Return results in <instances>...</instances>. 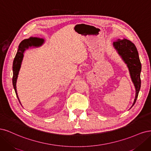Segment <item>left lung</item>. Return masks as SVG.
Returning a JSON list of instances; mask_svg holds the SVG:
<instances>
[{
  "mask_svg": "<svg viewBox=\"0 0 151 151\" xmlns=\"http://www.w3.org/2000/svg\"><path fill=\"white\" fill-rule=\"evenodd\" d=\"M114 46L127 64L130 71L131 78L134 84L136 93L132 105V106H134L137 100L141 85V63L139 60L137 50L134 43L126 39L118 40L116 41H115L114 42Z\"/></svg>",
  "mask_w": 151,
  "mask_h": 151,
  "instance_id": "8db88e82",
  "label": "left lung"
}]
</instances>
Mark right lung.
<instances>
[{
    "mask_svg": "<svg viewBox=\"0 0 151 151\" xmlns=\"http://www.w3.org/2000/svg\"><path fill=\"white\" fill-rule=\"evenodd\" d=\"M44 42V40L42 39L36 38V37H31L28 40H23L19 46V49L16 53V55L14 58V60L13 61V65H12V70H13V77H12V84L14 90H15L16 96L19 101V97L17 93L16 90V81L17 76L19 73V71L20 70L21 62L23 58V53L26 49L29 46H38L41 45V43L42 44ZM20 102V101H19Z\"/></svg>",
    "mask_w": 151,
    "mask_h": 151,
    "instance_id": "obj_1",
    "label": "right lung"
}]
</instances>
